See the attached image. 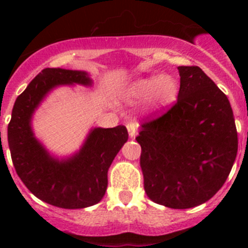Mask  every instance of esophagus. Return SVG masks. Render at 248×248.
Wrapping results in <instances>:
<instances>
[{
    "mask_svg": "<svg viewBox=\"0 0 248 248\" xmlns=\"http://www.w3.org/2000/svg\"><path fill=\"white\" fill-rule=\"evenodd\" d=\"M126 129H128V133H129V137L130 138H134L135 134H137V129H138V124L134 122H129L126 124Z\"/></svg>",
    "mask_w": 248,
    "mask_h": 248,
    "instance_id": "obj_1",
    "label": "esophagus"
}]
</instances>
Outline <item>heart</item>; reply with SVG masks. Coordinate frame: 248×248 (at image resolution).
Masks as SVG:
<instances>
[{
	"label": "heart",
	"instance_id": "heart-1",
	"mask_svg": "<svg viewBox=\"0 0 248 248\" xmlns=\"http://www.w3.org/2000/svg\"><path fill=\"white\" fill-rule=\"evenodd\" d=\"M177 84L169 76H151L138 79L124 89L123 97L130 100L149 99L156 105H166L175 99Z\"/></svg>",
	"mask_w": 248,
	"mask_h": 248
}]
</instances>
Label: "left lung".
<instances>
[{
	"label": "left lung",
	"instance_id": "8db88e82",
	"mask_svg": "<svg viewBox=\"0 0 248 248\" xmlns=\"http://www.w3.org/2000/svg\"><path fill=\"white\" fill-rule=\"evenodd\" d=\"M177 69V100L157 117H146L135 139L148 198L170 209H190L222 187L238 140L225 93L200 67Z\"/></svg>",
	"mask_w": 248,
	"mask_h": 248
}]
</instances>
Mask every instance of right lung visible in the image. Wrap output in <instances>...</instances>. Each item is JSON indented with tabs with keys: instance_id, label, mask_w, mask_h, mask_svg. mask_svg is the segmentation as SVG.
I'll return each instance as SVG.
<instances>
[{
	"instance_id": "right-lung-1",
	"label": "right lung",
	"mask_w": 248,
	"mask_h": 248,
	"mask_svg": "<svg viewBox=\"0 0 248 248\" xmlns=\"http://www.w3.org/2000/svg\"><path fill=\"white\" fill-rule=\"evenodd\" d=\"M89 85L85 72L46 68L17 97L8 124V146L17 175L39 200L62 209H83L103 199L108 169L128 140L124 125L95 128L84 145L67 160L53 159L33 137L31 118L46 94L57 85Z\"/></svg>"
}]
</instances>
